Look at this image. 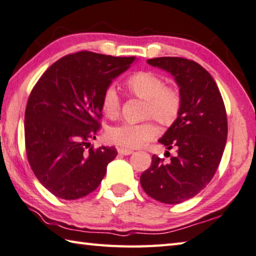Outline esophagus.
Instances as JSON below:
<instances>
[{"label":"esophagus","mask_w":256,"mask_h":256,"mask_svg":"<svg viewBox=\"0 0 256 256\" xmlns=\"http://www.w3.org/2000/svg\"><path fill=\"white\" fill-rule=\"evenodd\" d=\"M118 152H119L120 154H122V156H129V154H132V153L134 151L130 150V148H118Z\"/></svg>","instance_id":"1"}]
</instances>
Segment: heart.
Wrapping results in <instances>:
<instances>
[{
  "label": "heart",
  "instance_id": "obj_1",
  "mask_svg": "<svg viewBox=\"0 0 256 256\" xmlns=\"http://www.w3.org/2000/svg\"><path fill=\"white\" fill-rule=\"evenodd\" d=\"M129 92L145 100L144 116L153 118L162 124H170L178 119L182 108V97L178 89L166 87L164 78L150 70L137 72L126 82ZM102 110L108 118L120 111V98L116 90L110 87L102 98ZM159 130L151 120L140 124L124 122L108 130V138L126 148H138L156 138Z\"/></svg>",
  "mask_w": 256,
  "mask_h": 256
}]
</instances>
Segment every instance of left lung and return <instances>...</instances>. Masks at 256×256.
<instances>
[{
	"label": "left lung",
	"instance_id": "left-lung-1",
	"mask_svg": "<svg viewBox=\"0 0 256 256\" xmlns=\"http://www.w3.org/2000/svg\"><path fill=\"white\" fill-rule=\"evenodd\" d=\"M148 64L174 78L182 108L159 140L167 150L174 148L176 156L168 162L153 156L140 180L151 198L174 205L194 198L213 178L226 143V108L214 78L198 62L159 57L148 60Z\"/></svg>",
	"mask_w": 256,
	"mask_h": 256
}]
</instances>
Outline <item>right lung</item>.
I'll use <instances>...</instances> for the list:
<instances>
[{"label": "right lung", "mask_w": 256, "mask_h": 256, "mask_svg": "<svg viewBox=\"0 0 256 256\" xmlns=\"http://www.w3.org/2000/svg\"><path fill=\"white\" fill-rule=\"evenodd\" d=\"M135 57L80 51L54 62L35 84L25 112L27 159L40 183L65 200L96 190L118 152L94 150L102 98Z\"/></svg>", "instance_id": "add662e5"}]
</instances>
